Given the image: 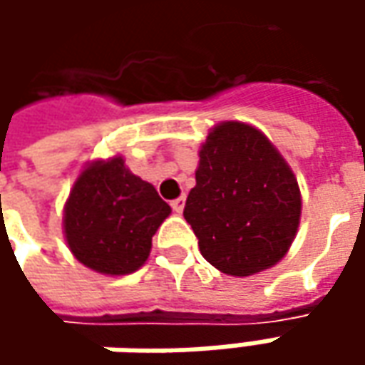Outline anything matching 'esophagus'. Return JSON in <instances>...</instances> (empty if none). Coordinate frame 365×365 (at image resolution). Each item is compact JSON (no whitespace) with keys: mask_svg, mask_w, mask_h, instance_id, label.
Returning <instances> with one entry per match:
<instances>
[{"mask_svg":"<svg viewBox=\"0 0 365 365\" xmlns=\"http://www.w3.org/2000/svg\"><path fill=\"white\" fill-rule=\"evenodd\" d=\"M170 207H173V211L180 213V211L185 209V197H178V199H175V201L170 203Z\"/></svg>","mask_w":365,"mask_h":365,"instance_id":"34e87169","label":"esophagus"}]
</instances>
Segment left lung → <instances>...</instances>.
Listing matches in <instances>:
<instances>
[{"instance_id":"obj_1","label":"left lung","mask_w":365,"mask_h":365,"mask_svg":"<svg viewBox=\"0 0 365 365\" xmlns=\"http://www.w3.org/2000/svg\"><path fill=\"white\" fill-rule=\"evenodd\" d=\"M195 178L182 215L209 264L250 276L287 254L301 219V190L264 133L240 121L213 128Z\"/></svg>"}]
</instances>
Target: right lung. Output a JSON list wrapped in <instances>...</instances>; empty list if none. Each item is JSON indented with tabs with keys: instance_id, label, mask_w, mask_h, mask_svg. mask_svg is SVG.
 <instances>
[{
	"instance_id": "add662e5",
	"label": "right lung",
	"mask_w": 365,
	"mask_h": 365,
	"mask_svg": "<svg viewBox=\"0 0 365 365\" xmlns=\"http://www.w3.org/2000/svg\"><path fill=\"white\" fill-rule=\"evenodd\" d=\"M168 215L156 189L113 158L81 173L64 207V233L81 264L120 276L146 262L152 235Z\"/></svg>"
}]
</instances>
